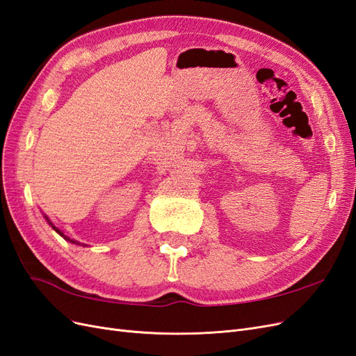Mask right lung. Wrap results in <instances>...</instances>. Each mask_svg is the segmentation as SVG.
Returning <instances> with one entry per match:
<instances>
[{"instance_id": "right-lung-1", "label": "right lung", "mask_w": 356, "mask_h": 356, "mask_svg": "<svg viewBox=\"0 0 356 356\" xmlns=\"http://www.w3.org/2000/svg\"><path fill=\"white\" fill-rule=\"evenodd\" d=\"M46 218H47V217H46ZM47 221H49V220H47ZM49 224H50V225H51V227H53V229H55V230H56V232H58V233H59V234H60V236H62V238H65V239H68V238H67V236H65V234H63V233H62V232H60V230H58V229H56V227H55V225H53V224H51V222H50V221H49ZM68 241H70V239H68ZM72 242H74V241H72Z\"/></svg>"}]
</instances>
